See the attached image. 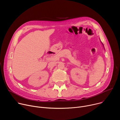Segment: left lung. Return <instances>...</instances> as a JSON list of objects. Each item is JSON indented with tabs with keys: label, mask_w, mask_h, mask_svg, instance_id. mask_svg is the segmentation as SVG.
<instances>
[{
	"label": "left lung",
	"mask_w": 120,
	"mask_h": 120,
	"mask_svg": "<svg viewBox=\"0 0 120 120\" xmlns=\"http://www.w3.org/2000/svg\"><path fill=\"white\" fill-rule=\"evenodd\" d=\"M102 45H103V46H104V45H103V44H102Z\"/></svg>",
	"instance_id": "obj_1"
}]
</instances>
